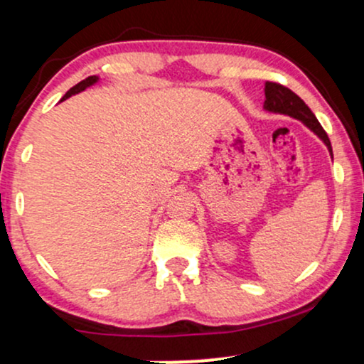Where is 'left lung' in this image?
I'll return each mask as SVG.
<instances>
[{
    "mask_svg": "<svg viewBox=\"0 0 364 364\" xmlns=\"http://www.w3.org/2000/svg\"><path fill=\"white\" fill-rule=\"evenodd\" d=\"M263 107L267 111L281 112V114L292 116V118L303 121L313 133H316L323 140V144L327 145L330 154H332V145H330L327 132L321 128L318 119L315 118V114L304 104L303 99L299 95H296L291 89H287V87H284L277 82H265V104H263Z\"/></svg>",
    "mask_w": 364,
    "mask_h": 364,
    "instance_id": "8db88e82",
    "label": "left lung"
}]
</instances>
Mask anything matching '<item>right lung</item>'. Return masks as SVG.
Segmentation results:
<instances>
[{
  "mask_svg": "<svg viewBox=\"0 0 364 364\" xmlns=\"http://www.w3.org/2000/svg\"><path fill=\"white\" fill-rule=\"evenodd\" d=\"M97 80H99V78H97V77H95V75H92V77H87V78H85V80H82L80 83H77V85H75V87H72V89H70L68 92H66V94H65V95H63V99H61V101H65V99L72 97V95H73V94H78V92L85 90V89H87V87L94 85V83H95V82H97Z\"/></svg>",
  "mask_w": 364,
  "mask_h": 364,
  "instance_id": "1",
  "label": "right lung"
}]
</instances>
